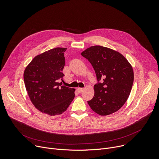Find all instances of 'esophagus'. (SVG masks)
Segmentation results:
<instances>
[{"mask_svg": "<svg viewBox=\"0 0 159 159\" xmlns=\"http://www.w3.org/2000/svg\"><path fill=\"white\" fill-rule=\"evenodd\" d=\"M83 90H84V88H81V87H79V88L77 89V90H78V92H79V93H81L83 91Z\"/></svg>", "mask_w": 159, "mask_h": 159, "instance_id": "34e87169", "label": "esophagus"}]
</instances>
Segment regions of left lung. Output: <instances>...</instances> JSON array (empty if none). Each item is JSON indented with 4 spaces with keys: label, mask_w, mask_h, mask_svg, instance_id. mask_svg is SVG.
I'll list each match as a JSON object with an SVG mask.
<instances>
[{
    "label": "left lung",
    "mask_w": 159,
    "mask_h": 159,
    "mask_svg": "<svg viewBox=\"0 0 159 159\" xmlns=\"http://www.w3.org/2000/svg\"><path fill=\"white\" fill-rule=\"evenodd\" d=\"M81 55L93 65L99 82L94 85L93 98L87 101L89 106L101 116L118 111L131 93L132 66L118 52L98 45L87 48Z\"/></svg>",
    "instance_id": "8db88e82"
}]
</instances>
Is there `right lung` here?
<instances>
[{"instance_id":"right-lung-1","label":"right lung","mask_w":159,"mask_h":159,"mask_svg":"<svg viewBox=\"0 0 159 159\" xmlns=\"http://www.w3.org/2000/svg\"><path fill=\"white\" fill-rule=\"evenodd\" d=\"M66 48H55L36 56L26 67L24 81L29 98L39 111L50 116L62 114L75 97V89L58 82L63 79Z\"/></svg>"}]
</instances>
